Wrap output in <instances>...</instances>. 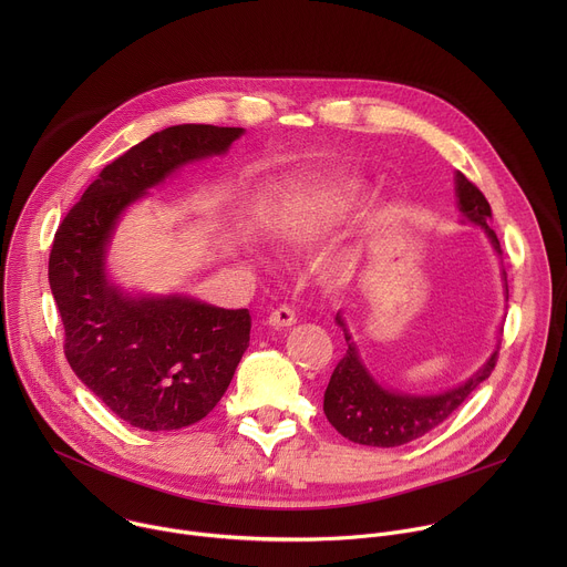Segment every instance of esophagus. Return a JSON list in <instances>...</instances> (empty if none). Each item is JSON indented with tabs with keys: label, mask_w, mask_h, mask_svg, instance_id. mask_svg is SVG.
I'll list each match as a JSON object with an SVG mask.
<instances>
[{
	"label": "esophagus",
	"mask_w": 567,
	"mask_h": 567,
	"mask_svg": "<svg viewBox=\"0 0 567 567\" xmlns=\"http://www.w3.org/2000/svg\"><path fill=\"white\" fill-rule=\"evenodd\" d=\"M269 326L271 328H276V330H282V328H291L293 322H296V311L291 309V307H287V305H282V307H278V309H274L271 313H269Z\"/></svg>",
	"instance_id": "1"
}]
</instances>
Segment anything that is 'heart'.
I'll return each mask as SVG.
<instances>
[{
	"label": "heart",
	"instance_id": "heart-1",
	"mask_svg": "<svg viewBox=\"0 0 567 567\" xmlns=\"http://www.w3.org/2000/svg\"><path fill=\"white\" fill-rule=\"evenodd\" d=\"M359 197L361 184L354 179L337 177L320 182L318 186L291 195L269 221V230L278 245L287 249L307 247L341 224L352 213ZM350 269L352 265L346 258L330 262V274L334 278L346 276Z\"/></svg>",
	"mask_w": 567,
	"mask_h": 567
}]
</instances>
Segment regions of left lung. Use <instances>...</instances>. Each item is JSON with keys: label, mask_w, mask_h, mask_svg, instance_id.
Returning a JSON list of instances; mask_svg holds the SVG:
<instances>
[{"label": "left lung", "mask_w": 567, "mask_h": 567, "mask_svg": "<svg viewBox=\"0 0 567 567\" xmlns=\"http://www.w3.org/2000/svg\"><path fill=\"white\" fill-rule=\"evenodd\" d=\"M455 195H457V208L464 215V219L482 228L484 235L489 237L494 251L503 256L501 241L494 228L489 226L492 206L462 173H455ZM503 280H505V298H509L505 271H503ZM337 326L346 334L348 352L332 372V379L326 388V399H322V411H326V417L330 420V424L354 444L390 449V446L409 444L426 435L429 431L440 426L453 411H457L460 403L484 379H489L498 359V348H496L492 357L477 368V372H473L464 383L449 388L444 392L406 394V392L381 385L370 374V370L359 357L357 343L352 341V334L346 326L341 311L337 313Z\"/></svg>", "instance_id": "left-lung-1"}]
</instances>
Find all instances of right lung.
<instances>
[{
	"mask_svg": "<svg viewBox=\"0 0 567 567\" xmlns=\"http://www.w3.org/2000/svg\"><path fill=\"white\" fill-rule=\"evenodd\" d=\"M241 127L173 125L103 168L58 226L49 285L64 326V357L105 406L143 431L204 420L249 348V309L184 293H127L107 276L123 213L195 161L226 154Z\"/></svg>",
	"mask_w": 567,
	"mask_h": 567,
	"instance_id": "obj_1",
	"label": "right lung"
}]
</instances>
